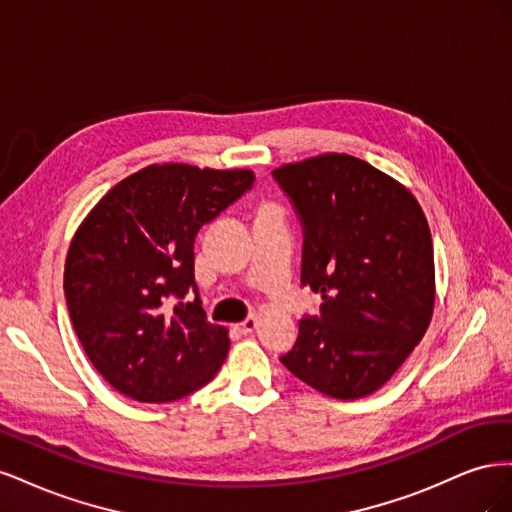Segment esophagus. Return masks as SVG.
Instances as JSON below:
<instances>
[{
	"instance_id": "obj_1",
	"label": "esophagus",
	"mask_w": 512,
	"mask_h": 512,
	"mask_svg": "<svg viewBox=\"0 0 512 512\" xmlns=\"http://www.w3.org/2000/svg\"><path fill=\"white\" fill-rule=\"evenodd\" d=\"M256 322H258V320H256L254 316H247V318H245V320H243V322L239 324V331H241L243 335H247V333H252V331L256 329Z\"/></svg>"
}]
</instances>
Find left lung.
<instances>
[{"label":"left lung","mask_w":512,"mask_h":512,"mask_svg":"<svg viewBox=\"0 0 512 512\" xmlns=\"http://www.w3.org/2000/svg\"><path fill=\"white\" fill-rule=\"evenodd\" d=\"M303 228L301 286L322 297L280 356L312 389L335 399L378 391L421 342L436 273L425 213L371 164L327 153L273 170Z\"/></svg>","instance_id":"obj_1"}]
</instances>
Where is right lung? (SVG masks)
<instances>
[{"label": "right lung", "mask_w": 512, "mask_h": 512, "mask_svg": "<svg viewBox=\"0 0 512 512\" xmlns=\"http://www.w3.org/2000/svg\"><path fill=\"white\" fill-rule=\"evenodd\" d=\"M252 185V170L153 164L119 181L76 230L64 271L70 320L121 395L164 404L220 371L228 333L200 305L194 241ZM188 291L197 297L183 304Z\"/></svg>", "instance_id": "obj_1"}]
</instances>
